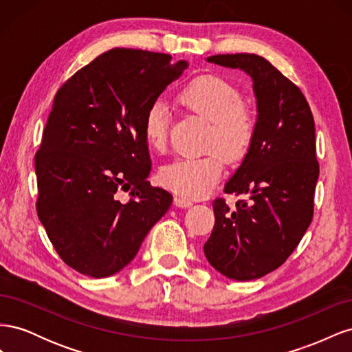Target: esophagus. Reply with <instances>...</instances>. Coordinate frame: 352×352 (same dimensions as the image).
I'll return each mask as SVG.
<instances>
[{"label":"esophagus","mask_w":352,"mask_h":352,"mask_svg":"<svg viewBox=\"0 0 352 352\" xmlns=\"http://www.w3.org/2000/svg\"><path fill=\"white\" fill-rule=\"evenodd\" d=\"M192 204H194V202L190 201V199H188V198H185V197H175V206L176 207L188 208V207H190Z\"/></svg>","instance_id":"obj_1"}]
</instances>
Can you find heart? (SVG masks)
I'll return each instance as SVG.
<instances>
[{"instance_id": "b5f03b06", "label": "heart", "mask_w": 352, "mask_h": 352, "mask_svg": "<svg viewBox=\"0 0 352 352\" xmlns=\"http://www.w3.org/2000/svg\"><path fill=\"white\" fill-rule=\"evenodd\" d=\"M179 102L210 122L207 146L220 148L230 160H241L250 151L255 136V114L241 101L239 91L219 76H199L180 89ZM168 110L163 101L146 109L142 132L148 146L163 151L167 144ZM225 157L212 150L202 157H179L158 172L163 186L190 198H201L214 186L225 170Z\"/></svg>"}]
</instances>
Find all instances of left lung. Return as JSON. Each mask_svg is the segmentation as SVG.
Segmentation results:
<instances>
[{"label": "left lung", "instance_id": "left-lung-1", "mask_svg": "<svg viewBox=\"0 0 352 352\" xmlns=\"http://www.w3.org/2000/svg\"><path fill=\"white\" fill-rule=\"evenodd\" d=\"M206 60L248 74L257 117L250 151L225 185L226 194L248 195V201H238L233 210L223 199L212 202L216 223L204 254L229 279H258L286 261L313 219L318 179L313 114L302 92L265 58Z\"/></svg>", "mask_w": 352, "mask_h": 352}]
</instances>
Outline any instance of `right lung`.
Segmentation results:
<instances>
[{"mask_svg":"<svg viewBox=\"0 0 352 352\" xmlns=\"http://www.w3.org/2000/svg\"><path fill=\"white\" fill-rule=\"evenodd\" d=\"M142 50L102 52L63 85L35 157L38 217L57 254L101 279L124 269L172 206L150 186L146 109L188 69ZM119 190H131L120 201Z\"/></svg>","mask_w":352,"mask_h":352,"instance_id":"obj_1","label":"right lung"}]
</instances>
